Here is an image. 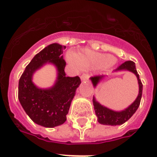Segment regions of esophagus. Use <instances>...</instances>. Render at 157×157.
<instances>
[{"instance_id":"34e87169","label":"esophagus","mask_w":157,"mask_h":157,"mask_svg":"<svg viewBox=\"0 0 157 157\" xmlns=\"http://www.w3.org/2000/svg\"><path fill=\"white\" fill-rule=\"evenodd\" d=\"M90 77V76L89 74H82L81 76V81H87L89 80V78Z\"/></svg>"}]
</instances>
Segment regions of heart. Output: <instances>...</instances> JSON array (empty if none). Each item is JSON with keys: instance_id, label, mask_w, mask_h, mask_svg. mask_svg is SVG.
I'll list each match as a JSON object with an SVG mask.
<instances>
[{"instance_id": "obj_1", "label": "heart", "mask_w": 157, "mask_h": 157, "mask_svg": "<svg viewBox=\"0 0 157 157\" xmlns=\"http://www.w3.org/2000/svg\"><path fill=\"white\" fill-rule=\"evenodd\" d=\"M69 59L74 61L76 65L83 69L101 68L114 63V59L111 55L96 53L90 50H84L75 53L72 58L69 57Z\"/></svg>"}]
</instances>
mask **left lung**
<instances>
[{
	"label": "left lung",
	"instance_id": "left-lung-1",
	"mask_svg": "<svg viewBox=\"0 0 157 157\" xmlns=\"http://www.w3.org/2000/svg\"><path fill=\"white\" fill-rule=\"evenodd\" d=\"M118 71H129L133 72L136 75L138 80L139 84V94L136 99L135 100L132 105H130L127 108L122 110V111H114L109 108L105 107L104 105H101L100 103L98 102L94 97L93 98V103L94 105V110L95 114L98 117V123L103 125H111V126H116V125H121L126 123L132 115H133L137 109L140 106V100L142 98V91H143V85L141 82L140 76L138 72L136 71V63L133 61L128 60L122 63L119 67H118L114 72H118ZM105 75H101V76H95L90 77L93 85L94 87H96L97 85L100 82L102 79L105 78Z\"/></svg>",
	"mask_w": 157,
	"mask_h": 157
}]
</instances>
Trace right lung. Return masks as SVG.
Wrapping results in <instances>:
<instances>
[{
  "label": "right lung",
  "mask_w": 157,
  "mask_h": 157,
  "mask_svg": "<svg viewBox=\"0 0 157 157\" xmlns=\"http://www.w3.org/2000/svg\"><path fill=\"white\" fill-rule=\"evenodd\" d=\"M65 46L52 43L34 56L26 66L18 82V99L31 120L45 127H55L66 121L76 89L81 83L79 76H66V62L62 56ZM46 63L57 69L55 85L49 89H39L32 81L35 71Z\"/></svg>",
  "instance_id": "obj_1"
}]
</instances>
